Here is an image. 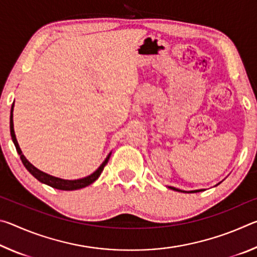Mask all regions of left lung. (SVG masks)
<instances>
[{
  "instance_id": "1",
  "label": "left lung",
  "mask_w": 257,
  "mask_h": 257,
  "mask_svg": "<svg viewBox=\"0 0 257 257\" xmlns=\"http://www.w3.org/2000/svg\"><path fill=\"white\" fill-rule=\"evenodd\" d=\"M169 188L176 190V191H181V193H198V191H202V189H199V190H191V191H185V190H180V189H178V188H175V187H169Z\"/></svg>"
}]
</instances>
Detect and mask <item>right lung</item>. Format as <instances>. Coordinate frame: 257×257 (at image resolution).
Wrapping results in <instances>:
<instances>
[{"label":"right lung","mask_w":257,"mask_h":257,"mask_svg":"<svg viewBox=\"0 0 257 257\" xmlns=\"http://www.w3.org/2000/svg\"><path fill=\"white\" fill-rule=\"evenodd\" d=\"M10 134L12 137V142H14V144L16 146V150H17V152H18V154L20 155L21 162L24 163L26 169H27V170L32 173V175L36 178L38 181H41V182H43V184L49 185L51 187H53V188L60 189V190H76V189L84 188V187H87L88 185L93 184V182L96 179H98V177L101 176L104 167L107 164L108 159H110V156H111V153L108 154L106 156V159L104 160V162L99 165V168L96 171L93 172L92 175L87 176L85 178H81V179H76V180L61 179V178H56V177H53L51 175H47V173L43 172L41 170H38L37 168H35L34 165L25 158V155L23 154V152H21V150H20L18 142H17L15 129H14V104H12V106H11V113H10Z\"/></svg>","instance_id":"right-lung-1"}]
</instances>
